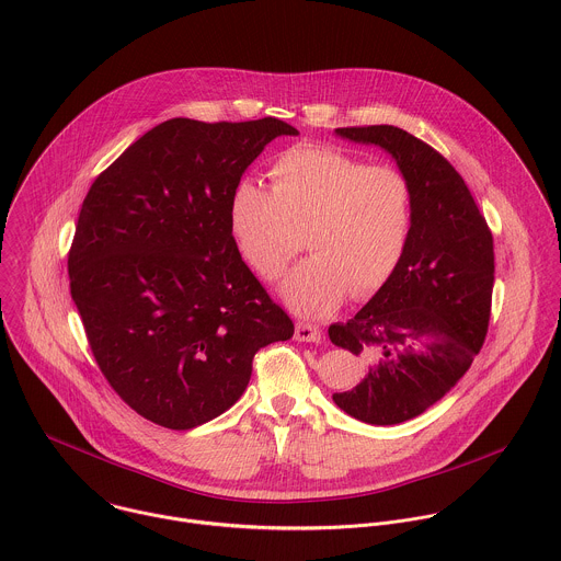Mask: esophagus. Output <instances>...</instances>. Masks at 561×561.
<instances>
[{
  "mask_svg": "<svg viewBox=\"0 0 561 561\" xmlns=\"http://www.w3.org/2000/svg\"><path fill=\"white\" fill-rule=\"evenodd\" d=\"M295 339L301 341V343H319L321 341V330L312 323H297Z\"/></svg>",
  "mask_w": 561,
  "mask_h": 561,
  "instance_id": "obj_1",
  "label": "esophagus"
}]
</instances>
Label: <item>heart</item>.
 Here are the masks:
<instances>
[{
	"instance_id": "1",
	"label": "heart",
	"mask_w": 561,
	"mask_h": 561,
	"mask_svg": "<svg viewBox=\"0 0 561 561\" xmlns=\"http://www.w3.org/2000/svg\"><path fill=\"white\" fill-rule=\"evenodd\" d=\"M271 190L240 181L231 190L229 236L262 279H277L299 251H312L282 284L306 317L334 310L352 290L369 297L400 266L413 233L415 194L396 165L369 163L334 146H295L271 170Z\"/></svg>"
}]
</instances>
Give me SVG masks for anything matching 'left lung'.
Wrapping results in <instances>:
<instances>
[{
    "label": "left lung",
    "instance_id": "8db88e82",
    "mask_svg": "<svg viewBox=\"0 0 561 561\" xmlns=\"http://www.w3.org/2000/svg\"><path fill=\"white\" fill-rule=\"evenodd\" d=\"M336 135L385 148L413 183V233L400 266L354 319L328 330L367 365L354 389L332 396L336 407L365 424H402L439 402L485 343L494 238L461 174L426 141L389 124Z\"/></svg>",
    "mask_w": 561,
    "mask_h": 561
}]
</instances>
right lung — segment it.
<instances>
[{
    "mask_svg": "<svg viewBox=\"0 0 561 561\" xmlns=\"http://www.w3.org/2000/svg\"><path fill=\"white\" fill-rule=\"evenodd\" d=\"M297 133L277 117H172L91 183L69 290L102 376L148 422L190 431L218 417L244 393L253 356L295 334L242 262L227 209L264 146Z\"/></svg>",
    "mask_w": 561,
    "mask_h": 561,
    "instance_id": "right-lung-1",
    "label": "right lung"
}]
</instances>
